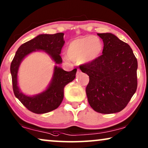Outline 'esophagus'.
<instances>
[{
    "label": "esophagus",
    "mask_w": 148,
    "mask_h": 148,
    "mask_svg": "<svg viewBox=\"0 0 148 148\" xmlns=\"http://www.w3.org/2000/svg\"><path fill=\"white\" fill-rule=\"evenodd\" d=\"M79 73H80V70L78 69V70H77V74H79Z\"/></svg>",
    "instance_id": "1"
}]
</instances>
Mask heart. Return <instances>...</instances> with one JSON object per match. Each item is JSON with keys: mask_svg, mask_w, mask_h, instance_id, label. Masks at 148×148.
Segmentation results:
<instances>
[{"mask_svg": "<svg viewBox=\"0 0 148 148\" xmlns=\"http://www.w3.org/2000/svg\"><path fill=\"white\" fill-rule=\"evenodd\" d=\"M103 49V43L101 39L87 35L72 40L68 45L66 53L72 61L89 64L99 58Z\"/></svg>", "mask_w": 148, "mask_h": 148, "instance_id": "obj_1", "label": "heart"}]
</instances>
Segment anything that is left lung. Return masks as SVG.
<instances>
[{"mask_svg":"<svg viewBox=\"0 0 148 148\" xmlns=\"http://www.w3.org/2000/svg\"><path fill=\"white\" fill-rule=\"evenodd\" d=\"M103 39V54L80 66L89 76L86 88L90 107L100 113L120 112L137 87V61L127 43L110 33H97Z\"/></svg>","mask_w":148,"mask_h":148,"instance_id":"8db88e82","label":"left lung"}]
</instances>
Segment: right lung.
Wrapping results in <instances>:
<instances>
[{"label":"right lung","instance_id":"add662e5","mask_svg":"<svg viewBox=\"0 0 148 148\" xmlns=\"http://www.w3.org/2000/svg\"><path fill=\"white\" fill-rule=\"evenodd\" d=\"M64 33L39 35L27 41L18 47L11 64L12 89L15 97L28 110L37 114H43L57 109L64 99V88L66 84L74 80L77 70L66 72L56 66L51 82L43 92L33 97L24 95L18 86L17 74L23 60L29 54L37 50H42L50 56L56 64H60L62 48L65 41Z\"/></svg>","mask_w":148,"mask_h":148}]
</instances>
